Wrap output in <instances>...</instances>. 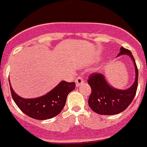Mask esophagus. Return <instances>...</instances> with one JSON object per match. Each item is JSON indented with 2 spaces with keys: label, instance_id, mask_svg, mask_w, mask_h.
Masks as SVG:
<instances>
[{
  "label": "esophagus",
  "instance_id": "obj_1",
  "mask_svg": "<svg viewBox=\"0 0 147 147\" xmlns=\"http://www.w3.org/2000/svg\"><path fill=\"white\" fill-rule=\"evenodd\" d=\"M84 82H85V80H84V77H83V76H78V77L76 79V80H75L76 87H80V85H81Z\"/></svg>",
  "mask_w": 147,
  "mask_h": 147
}]
</instances>
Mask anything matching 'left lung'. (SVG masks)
Returning <instances> with one entry per match:
<instances>
[{
    "label": "left lung",
    "instance_id": "1",
    "mask_svg": "<svg viewBox=\"0 0 147 147\" xmlns=\"http://www.w3.org/2000/svg\"><path fill=\"white\" fill-rule=\"evenodd\" d=\"M128 55L134 62L136 79L132 86L127 90H119L110 86L105 80L103 74L94 73L89 76L88 83L91 88L88 105L93 111L100 115H115L123 112L128 107L136 96L138 88V71L136 61L129 50L121 47V55Z\"/></svg>",
    "mask_w": 147,
    "mask_h": 147
}]
</instances>
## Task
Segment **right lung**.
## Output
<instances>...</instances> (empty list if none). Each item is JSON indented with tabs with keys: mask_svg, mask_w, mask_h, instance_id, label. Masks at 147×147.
<instances>
[{
	"mask_svg": "<svg viewBox=\"0 0 147 147\" xmlns=\"http://www.w3.org/2000/svg\"><path fill=\"white\" fill-rule=\"evenodd\" d=\"M10 85L11 96L22 112L37 120L55 117L64 107L68 93L76 88L75 82L62 81L47 94L35 98H24L19 96Z\"/></svg>",
	"mask_w": 147,
	"mask_h": 147,
	"instance_id": "obj_1",
	"label": "right lung"
}]
</instances>
